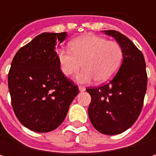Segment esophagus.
<instances>
[{
	"mask_svg": "<svg viewBox=\"0 0 156 156\" xmlns=\"http://www.w3.org/2000/svg\"><path fill=\"white\" fill-rule=\"evenodd\" d=\"M78 89H79V91H80V92H83V91H85V90H86V87H83V86H79V87H78Z\"/></svg>",
	"mask_w": 156,
	"mask_h": 156,
	"instance_id": "obj_1",
	"label": "esophagus"
}]
</instances>
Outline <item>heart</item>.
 Returning <instances> with one entry per match:
<instances>
[{
	"label": "heart",
	"mask_w": 156,
	"mask_h": 156,
	"mask_svg": "<svg viewBox=\"0 0 156 156\" xmlns=\"http://www.w3.org/2000/svg\"><path fill=\"white\" fill-rule=\"evenodd\" d=\"M70 50H57V59L61 72L69 77L84 69L76 77L79 83H88L96 80L105 83L113 78L119 69L123 60V49L113 41L86 34L70 41Z\"/></svg>",
	"instance_id": "heart-1"
}]
</instances>
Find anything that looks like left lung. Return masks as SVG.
<instances>
[{"label":"left lung","instance_id":"8db88e82","mask_svg":"<svg viewBox=\"0 0 156 156\" xmlns=\"http://www.w3.org/2000/svg\"><path fill=\"white\" fill-rule=\"evenodd\" d=\"M123 49V62L111 81L98 87L87 88L91 96L88 116L93 126L108 136L130 128L141 113L146 92L147 75L143 53L125 35L103 30Z\"/></svg>","mask_w":156,"mask_h":156}]
</instances>
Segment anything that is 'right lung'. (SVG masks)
<instances>
[{
    "instance_id": "obj_1",
    "label": "right lung",
    "mask_w": 156,
    "mask_h": 156,
    "mask_svg": "<svg viewBox=\"0 0 156 156\" xmlns=\"http://www.w3.org/2000/svg\"><path fill=\"white\" fill-rule=\"evenodd\" d=\"M67 32H43L15 54L8 75L12 108L19 121L38 133L64 121L78 87L61 72L55 51Z\"/></svg>"
}]
</instances>
